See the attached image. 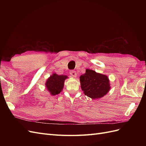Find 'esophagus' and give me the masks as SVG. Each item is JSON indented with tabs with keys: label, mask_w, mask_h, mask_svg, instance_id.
<instances>
[{
	"label": "esophagus",
	"mask_w": 146,
	"mask_h": 146,
	"mask_svg": "<svg viewBox=\"0 0 146 146\" xmlns=\"http://www.w3.org/2000/svg\"><path fill=\"white\" fill-rule=\"evenodd\" d=\"M70 76H72V77H77V73L75 70H70L69 72Z\"/></svg>",
	"instance_id": "34e87169"
}]
</instances>
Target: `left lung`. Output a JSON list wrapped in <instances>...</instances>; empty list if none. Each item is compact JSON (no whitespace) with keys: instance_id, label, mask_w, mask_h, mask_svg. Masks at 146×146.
Returning a JSON list of instances; mask_svg holds the SVG:
<instances>
[{"instance_id":"1","label":"left lung","mask_w":146,"mask_h":146,"mask_svg":"<svg viewBox=\"0 0 146 146\" xmlns=\"http://www.w3.org/2000/svg\"><path fill=\"white\" fill-rule=\"evenodd\" d=\"M80 82L83 93L92 99L102 98L111 88L108 76L90 69L81 75Z\"/></svg>"}]
</instances>
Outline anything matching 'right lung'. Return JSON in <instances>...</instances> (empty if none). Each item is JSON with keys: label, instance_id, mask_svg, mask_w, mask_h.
<instances>
[{"label": "right lung", "instance_id": "right-lung-1", "mask_svg": "<svg viewBox=\"0 0 146 146\" xmlns=\"http://www.w3.org/2000/svg\"><path fill=\"white\" fill-rule=\"evenodd\" d=\"M67 76L64 75H58L56 73H53L48 77L46 82V88L51 96H55L60 94L63 91L64 88V83Z\"/></svg>", "mask_w": 146, "mask_h": 146}]
</instances>
